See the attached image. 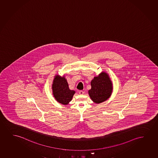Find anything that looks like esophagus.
Here are the masks:
<instances>
[{"label": "esophagus", "instance_id": "1", "mask_svg": "<svg viewBox=\"0 0 158 158\" xmlns=\"http://www.w3.org/2000/svg\"><path fill=\"white\" fill-rule=\"evenodd\" d=\"M79 94L83 95L84 94V92L83 91H82V90H80V91H79Z\"/></svg>", "mask_w": 158, "mask_h": 158}]
</instances>
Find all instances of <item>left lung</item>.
Masks as SVG:
<instances>
[{"label":"left lung","instance_id":"8db88e82","mask_svg":"<svg viewBox=\"0 0 158 158\" xmlns=\"http://www.w3.org/2000/svg\"><path fill=\"white\" fill-rule=\"evenodd\" d=\"M90 85L92 87L88 90V94L96 104L105 102L110 97L113 92V82L106 72L103 71L98 76L94 77Z\"/></svg>","mask_w":158,"mask_h":158}]
</instances>
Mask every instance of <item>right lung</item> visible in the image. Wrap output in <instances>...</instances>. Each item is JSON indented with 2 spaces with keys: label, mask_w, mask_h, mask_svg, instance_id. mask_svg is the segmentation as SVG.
Here are the masks:
<instances>
[{
  "label": "right lung",
  "mask_w": 158,
  "mask_h": 158,
  "mask_svg": "<svg viewBox=\"0 0 158 158\" xmlns=\"http://www.w3.org/2000/svg\"><path fill=\"white\" fill-rule=\"evenodd\" d=\"M52 90L56 100L64 105H69L76 93L74 90L70 89L64 75L63 77L58 74L55 76L52 84Z\"/></svg>",
  "instance_id": "obj_1"
}]
</instances>
